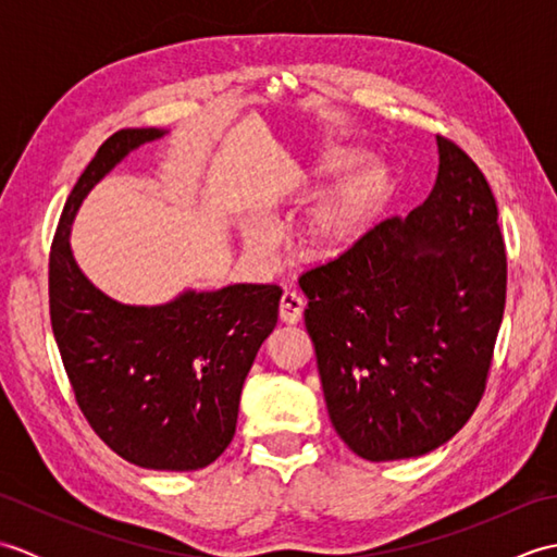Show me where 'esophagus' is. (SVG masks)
<instances>
[{"label": "esophagus", "instance_id": "34e87169", "mask_svg": "<svg viewBox=\"0 0 557 557\" xmlns=\"http://www.w3.org/2000/svg\"><path fill=\"white\" fill-rule=\"evenodd\" d=\"M304 306H306V301H304V297L301 294H297V292H285L282 294V299H280V321L282 323H299L301 321V313H304Z\"/></svg>", "mask_w": 557, "mask_h": 557}]
</instances>
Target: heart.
Returning a JSON list of instances; mask_svg holds the SVG:
<instances>
[{
    "label": "heart",
    "mask_w": 557,
    "mask_h": 557,
    "mask_svg": "<svg viewBox=\"0 0 557 557\" xmlns=\"http://www.w3.org/2000/svg\"><path fill=\"white\" fill-rule=\"evenodd\" d=\"M354 160H357V152L333 148L325 152L321 162H318L315 172L333 174L339 170H347ZM383 186L385 172L377 168L363 170L345 184H339L333 194L323 198L321 203L311 210L309 220H306V234H309V239L321 248H339L349 244L363 227V222L369 218L377 196L383 194ZM248 244H251L256 251L268 253L275 239H272L270 227L258 224V227H253L251 234H248Z\"/></svg>",
    "instance_id": "b5f03b06"
}]
</instances>
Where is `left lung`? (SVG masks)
I'll return each mask as SVG.
<instances>
[{"label": "left lung", "mask_w": 557, "mask_h": 557, "mask_svg": "<svg viewBox=\"0 0 557 557\" xmlns=\"http://www.w3.org/2000/svg\"><path fill=\"white\" fill-rule=\"evenodd\" d=\"M433 191L306 270V330L327 413L351 453L409 459L447 443L486 393L507 253L486 176L437 136Z\"/></svg>", "instance_id": "1"}]
</instances>
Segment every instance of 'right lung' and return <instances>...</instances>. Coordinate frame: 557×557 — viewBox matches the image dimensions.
Wrapping results in <instances>:
<instances>
[{"instance_id": "obj_1", "label": "right lung", "mask_w": 557, "mask_h": 557, "mask_svg": "<svg viewBox=\"0 0 557 557\" xmlns=\"http://www.w3.org/2000/svg\"><path fill=\"white\" fill-rule=\"evenodd\" d=\"M160 128H122L98 148L69 194L50 251V321L78 409L100 441L136 467L196 471L236 431L242 387L277 325V285L186 292L164 306L104 297L71 256L81 200L128 150Z\"/></svg>"}]
</instances>
